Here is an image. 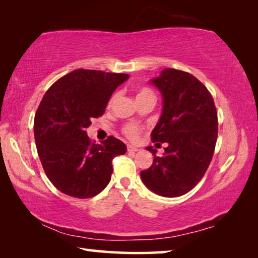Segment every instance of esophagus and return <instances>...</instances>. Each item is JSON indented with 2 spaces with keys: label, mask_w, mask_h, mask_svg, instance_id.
Segmentation results:
<instances>
[{
  "label": "esophagus",
  "mask_w": 258,
  "mask_h": 258,
  "mask_svg": "<svg viewBox=\"0 0 258 258\" xmlns=\"http://www.w3.org/2000/svg\"><path fill=\"white\" fill-rule=\"evenodd\" d=\"M127 151H130V152H135V151H139V149H138L137 147L128 145V146H127Z\"/></svg>",
  "instance_id": "obj_1"
}]
</instances>
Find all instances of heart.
<instances>
[{"label": "heart", "instance_id": "b5f03b06", "mask_svg": "<svg viewBox=\"0 0 258 258\" xmlns=\"http://www.w3.org/2000/svg\"><path fill=\"white\" fill-rule=\"evenodd\" d=\"M143 95H154V94H152V92H151L150 90L142 89V90L139 92L138 97H143ZM124 132H125L126 135H127L128 138L135 139V138L138 137V134H139V128H138V126H135V125H133V124H130V125L126 126L125 130H124Z\"/></svg>", "mask_w": 258, "mask_h": 258}]
</instances>
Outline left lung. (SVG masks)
I'll use <instances>...</instances> for the list:
<instances>
[{
  "label": "left lung",
  "instance_id": "1",
  "mask_svg": "<svg viewBox=\"0 0 258 258\" xmlns=\"http://www.w3.org/2000/svg\"><path fill=\"white\" fill-rule=\"evenodd\" d=\"M150 83L163 98V110L151 137L167 147L160 157L147 147L154 163L140 175L156 195L180 197L197 185L211 164L217 139L216 108L206 87L185 72L164 69Z\"/></svg>",
  "mask_w": 258,
  "mask_h": 258
}]
</instances>
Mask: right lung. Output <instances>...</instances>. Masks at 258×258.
<instances>
[{"label": "right lung", "mask_w": 258, "mask_h": 258, "mask_svg": "<svg viewBox=\"0 0 258 258\" xmlns=\"http://www.w3.org/2000/svg\"><path fill=\"white\" fill-rule=\"evenodd\" d=\"M127 74L76 69L61 77L43 97L34 119V137L46 176L56 189L76 198H91L110 182L113 157L126 146L109 137L95 145L86 128L104 112Z\"/></svg>", "instance_id": "right-lung-1"}]
</instances>
